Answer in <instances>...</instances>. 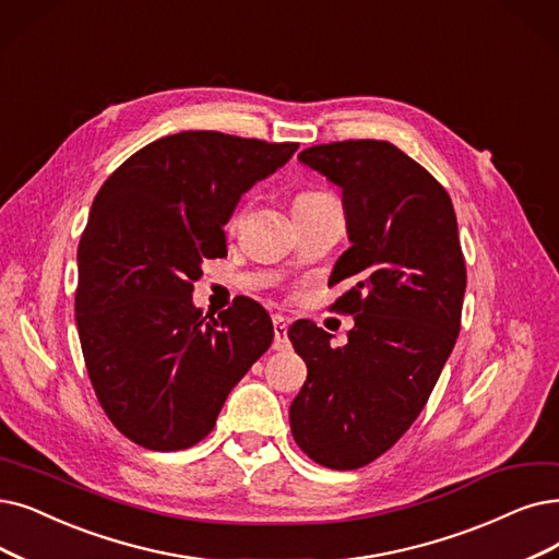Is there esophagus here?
Masks as SVG:
<instances>
[{
  "label": "esophagus",
  "instance_id": "obj_1",
  "mask_svg": "<svg viewBox=\"0 0 559 559\" xmlns=\"http://www.w3.org/2000/svg\"><path fill=\"white\" fill-rule=\"evenodd\" d=\"M286 321L282 317H273V332H275V342H273V348L275 350H286L288 346V337H286Z\"/></svg>",
  "mask_w": 559,
  "mask_h": 559
}]
</instances>
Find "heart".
<instances>
[{"mask_svg":"<svg viewBox=\"0 0 559 559\" xmlns=\"http://www.w3.org/2000/svg\"><path fill=\"white\" fill-rule=\"evenodd\" d=\"M328 199H332V197L328 192H321V190H300L294 197V211L296 209H307V206H317L321 202H328ZM236 219H238V213L231 217V227L236 225Z\"/></svg>","mask_w":559,"mask_h":559,"instance_id":"1","label":"heart"}]
</instances>
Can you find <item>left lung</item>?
Wrapping results in <instances>:
<instances>
[{"label":"left lung","instance_id":"left-lung-1","mask_svg":"<svg viewBox=\"0 0 559 559\" xmlns=\"http://www.w3.org/2000/svg\"><path fill=\"white\" fill-rule=\"evenodd\" d=\"M300 163L344 194L350 248L328 286L355 319L348 344L309 321L288 328L307 381L288 421L298 448L332 471H357L404 436L427 406L461 330L465 259L452 199L385 140L309 146Z\"/></svg>","mask_w":559,"mask_h":559}]
</instances>
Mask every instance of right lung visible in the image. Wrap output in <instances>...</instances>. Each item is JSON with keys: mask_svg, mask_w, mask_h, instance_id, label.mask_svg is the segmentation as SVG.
Returning <instances> with one entry per match:
<instances>
[{"mask_svg": "<svg viewBox=\"0 0 559 559\" xmlns=\"http://www.w3.org/2000/svg\"><path fill=\"white\" fill-rule=\"evenodd\" d=\"M186 130L132 153L98 190L78 250L75 314L98 404L153 452L204 440L234 385L273 344L267 311L234 300L217 317L192 305L202 261L227 257L238 199L296 153Z\"/></svg>", "mask_w": 559, "mask_h": 559, "instance_id": "obj_1", "label": "right lung"}]
</instances>
